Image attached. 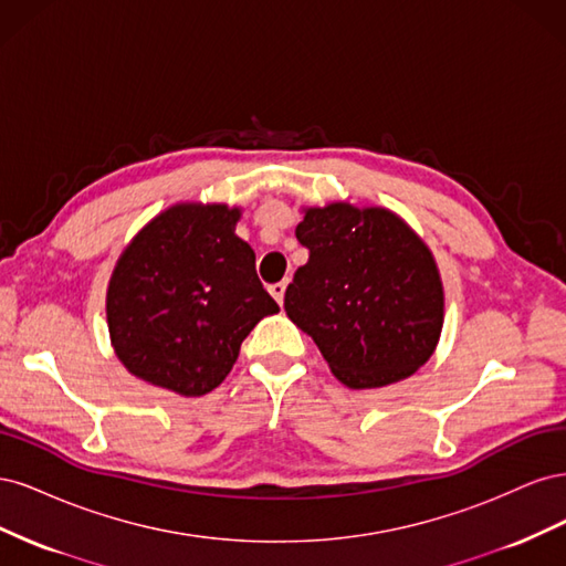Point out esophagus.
<instances>
[{"mask_svg": "<svg viewBox=\"0 0 566 566\" xmlns=\"http://www.w3.org/2000/svg\"><path fill=\"white\" fill-rule=\"evenodd\" d=\"M285 287H287V283L283 281V283H276V285H271L269 287V293H271V297L276 300L279 304H283V297H285Z\"/></svg>", "mask_w": 566, "mask_h": 566, "instance_id": "esophagus-1", "label": "esophagus"}]
</instances>
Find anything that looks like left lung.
I'll return each instance as SVG.
<instances>
[{"instance_id":"8db88e82","label":"left lung","mask_w":566,"mask_h":566,"mask_svg":"<svg viewBox=\"0 0 566 566\" xmlns=\"http://www.w3.org/2000/svg\"><path fill=\"white\" fill-rule=\"evenodd\" d=\"M295 235L310 262L285 290V314L339 382L385 387L427 364L443 325V285L430 248L401 217L331 202L306 208Z\"/></svg>"}]
</instances>
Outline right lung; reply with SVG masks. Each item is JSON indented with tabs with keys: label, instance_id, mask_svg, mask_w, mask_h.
<instances>
[{
	"label": "right lung",
	"instance_id": "obj_1",
	"mask_svg": "<svg viewBox=\"0 0 566 566\" xmlns=\"http://www.w3.org/2000/svg\"><path fill=\"white\" fill-rule=\"evenodd\" d=\"M241 210L179 202L132 238L106 295L111 345L136 378L202 397L227 378L243 339L279 304L262 287Z\"/></svg>",
	"mask_w": 566,
	"mask_h": 566
}]
</instances>
